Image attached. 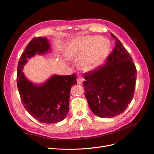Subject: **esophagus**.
Returning a JSON list of instances; mask_svg holds the SVG:
<instances>
[{
  "label": "esophagus",
  "mask_w": 154,
  "mask_h": 154,
  "mask_svg": "<svg viewBox=\"0 0 154 154\" xmlns=\"http://www.w3.org/2000/svg\"><path fill=\"white\" fill-rule=\"evenodd\" d=\"M83 81V78H81V77H78V78H77V82H78V84H79V85L82 84Z\"/></svg>",
  "instance_id": "1"
}]
</instances>
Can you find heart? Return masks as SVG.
<instances>
[{"instance_id":"b5f03b06","label":"heart","mask_w":154,"mask_h":154,"mask_svg":"<svg viewBox=\"0 0 154 154\" xmlns=\"http://www.w3.org/2000/svg\"><path fill=\"white\" fill-rule=\"evenodd\" d=\"M109 41L97 36H85L74 41L66 51L67 57L79 59L84 71H91L103 63L110 49Z\"/></svg>"}]
</instances>
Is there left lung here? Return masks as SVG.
<instances>
[{
	"label": "left lung",
	"mask_w": 154,
	"mask_h": 154,
	"mask_svg": "<svg viewBox=\"0 0 154 154\" xmlns=\"http://www.w3.org/2000/svg\"><path fill=\"white\" fill-rule=\"evenodd\" d=\"M115 48L103 66L84 73L85 96L92 112L100 118L122 114L132 101L137 76L131 56L114 34Z\"/></svg>",
	"instance_id": "1"
}]
</instances>
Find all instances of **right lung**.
Instances as JSON below:
<instances>
[{
	"instance_id": "right-lung-1",
	"label": "right lung",
	"mask_w": 154,
	"mask_h": 154,
	"mask_svg": "<svg viewBox=\"0 0 154 154\" xmlns=\"http://www.w3.org/2000/svg\"><path fill=\"white\" fill-rule=\"evenodd\" d=\"M50 45L46 38H32L22 54L17 67V87L22 103L29 114L38 122L54 123L65 119L69 110V94L77 84L76 74L53 75L44 84L37 86L24 77L22 69L27 59L48 52Z\"/></svg>"
}]
</instances>
